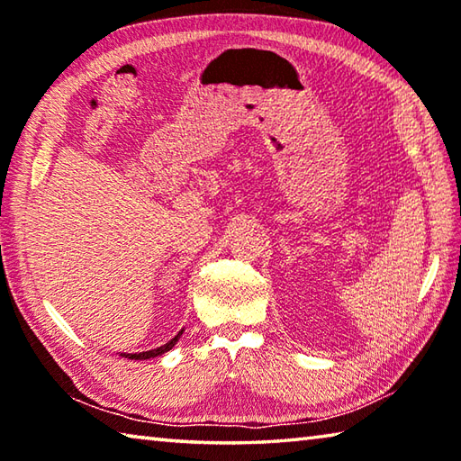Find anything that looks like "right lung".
<instances>
[{"label":"right lung","mask_w":461,"mask_h":461,"mask_svg":"<svg viewBox=\"0 0 461 461\" xmlns=\"http://www.w3.org/2000/svg\"><path fill=\"white\" fill-rule=\"evenodd\" d=\"M183 331L185 330H181L178 331L173 339L170 341H167L165 346H160V348H154V349H148V352H138V354H120V356H123V357H130V360H150V357H158V356H162V354H167V352H170V349H173L175 346H176V341L181 339V335H183Z\"/></svg>","instance_id":"obj_1"}]
</instances>
